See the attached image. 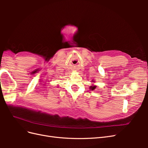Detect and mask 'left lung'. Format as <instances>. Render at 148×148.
<instances>
[{
  "instance_id": "left-lung-1",
  "label": "left lung",
  "mask_w": 148,
  "mask_h": 148,
  "mask_svg": "<svg viewBox=\"0 0 148 148\" xmlns=\"http://www.w3.org/2000/svg\"><path fill=\"white\" fill-rule=\"evenodd\" d=\"M96 88V86H95V85H92V86H91L90 87H89V89H90V90H94V89H95V88Z\"/></svg>"
}]
</instances>
